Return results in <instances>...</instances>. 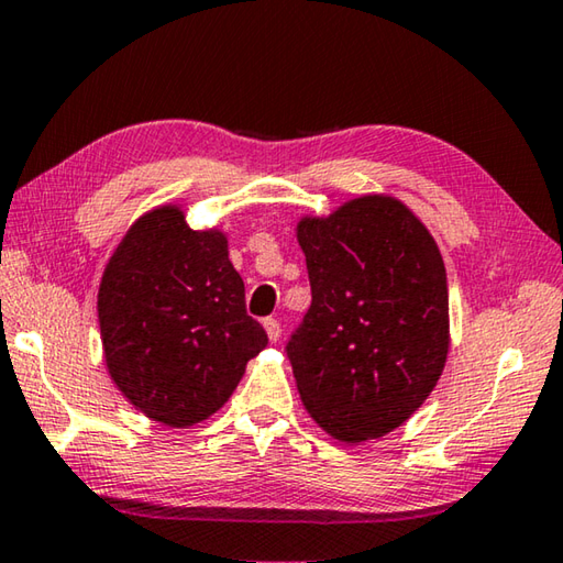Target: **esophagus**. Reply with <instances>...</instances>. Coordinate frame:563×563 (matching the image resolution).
Here are the masks:
<instances>
[{
    "label": "esophagus",
    "mask_w": 563,
    "mask_h": 563,
    "mask_svg": "<svg viewBox=\"0 0 563 563\" xmlns=\"http://www.w3.org/2000/svg\"><path fill=\"white\" fill-rule=\"evenodd\" d=\"M263 327H265V332H268V340L271 342H278L280 340V322L275 320V317H265Z\"/></svg>",
    "instance_id": "obj_1"
}]
</instances>
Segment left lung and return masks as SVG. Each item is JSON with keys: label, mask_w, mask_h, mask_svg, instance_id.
I'll list each match as a JSON object with an SVG mask.
<instances>
[{"label": "left lung", "mask_w": 563, "mask_h": 563, "mask_svg": "<svg viewBox=\"0 0 563 563\" xmlns=\"http://www.w3.org/2000/svg\"><path fill=\"white\" fill-rule=\"evenodd\" d=\"M310 310L285 352L302 404L336 441L401 426L441 379L448 354L445 265L426 227L391 197L305 219Z\"/></svg>", "instance_id": "1"}]
</instances>
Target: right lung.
Listing matches in <instances>:
<instances>
[{
    "mask_svg": "<svg viewBox=\"0 0 563 563\" xmlns=\"http://www.w3.org/2000/svg\"><path fill=\"white\" fill-rule=\"evenodd\" d=\"M98 320L112 382L177 428L219 411L268 344L223 233L191 231L175 207L150 211L122 239L100 283Z\"/></svg>",
    "mask_w": 563,
    "mask_h": 563,
    "instance_id": "obj_1",
    "label": "right lung"
}]
</instances>
